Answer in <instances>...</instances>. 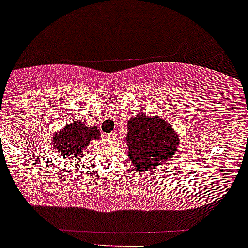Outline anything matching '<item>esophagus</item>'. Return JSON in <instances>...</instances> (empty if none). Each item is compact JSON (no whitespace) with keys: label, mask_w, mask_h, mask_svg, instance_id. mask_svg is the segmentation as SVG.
Returning a JSON list of instances; mask_svg holds the SVG:
<instances>
[{"label":"esophagus","mask_w":248,"mask_h":248,"mask_svg":"<svg viewBox=\"0 0 248 248\" xmlns=\"http://www.w3.org/2000/svg\"><path fill=\"white\" fill-rule=\"evenodd\" d=\"M117 138V133H110V134H108V139H115Z\"/></svg>","instance_id":"1"}]
</instances>
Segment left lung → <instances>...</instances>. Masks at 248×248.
Segmentation results:
<instances>
[{
    "mask_svg": "<svg viewBox=\"0 0 248 248\" xmlns=\"http://www.w3.org/2000/svg\"><path fill=\"white\" fill-rule=\"evenodd\" d=\"M177 137L166 120L138 114L128 122L126 148L134 169L139 171L159 168L177 150Z\"/></svg>",
    "mask_w": 248,
    "mask_h": 248,
    "instance_id": "1",
    "label": "left lung"
}]
</instances>
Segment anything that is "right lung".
Instances as JSON below:
<instances>
[{
    "label": "right lung",
    "mask_w": 248,
    "mask_h": 248,
    "mask_svg": "<svg viewBox=\"0 0 248 248\" xmlns=\"http://www.w3.org/2000/svg\"><path fill=\"white\" fill-rule=\"evenodd\" d=\"M100 131L97 126H87L83 122H72L53 135L54 149L61 157L74 159L83 155L82 151L93 139H99Z\"/></svg>",
    "instance_id": "add662e5"
}]
</instances>
